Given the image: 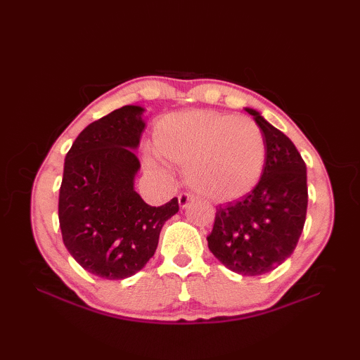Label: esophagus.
<instances>
[{"mask_svg":"<svg viewBox=\"0 0 360 360\" xmlns=\"http://www.w3.org/2000/svg\"><path fill=\"white\" fill-rule=\"evenodd\" d=\"M193 200V195H190V193H181L179 196H178V202H179V205L182 209H186L187 205H188V202Z\"/></svg>","mask_w":360,"mask_h":360,"instance_id":"obj_1","label":"esophagus"}]
</instances>
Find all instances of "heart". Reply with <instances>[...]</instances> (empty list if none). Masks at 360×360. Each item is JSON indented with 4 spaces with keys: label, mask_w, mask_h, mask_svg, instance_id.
Instances as JSON below:
<instances>
[{
    "label": "heart",
    "mask_w": 360,
    "mask_h": 360,
    "mask_svg": "<svg viewBox=\"0 0 360 360\" xmlns=\"http://www.w3.org/2000/svg\"><path fill=\"white\" fill-rule=\"evenodd\" d=\"M155 147L186 168V181L212 201H233L255 188L266 162V141L252 119L193 110L172 112L155 127ZM156 153L145 155L150 172L165 170Z\"/></svg>",
    "instance_id": "b5f03b06"
}]
</instances>
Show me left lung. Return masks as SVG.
<instances>
[{
  "label": "left lung",
  "instance_id": "1",
  "mask_svg": "<svg viewBox=\"0 0 360 360\" xmlns=\"http://www.w3.org/2000/svg\"><path fill=\"white\" fill-rule=\"evenodd\" d=\"M246 111L264 136V170L252 192L217 207L207 243L227 269L254 277L274 271L294 252L307 219L308 186L307 165L292 141L258 111Z\"/></svg>",
  "mask_w": 360,
  "mask_h": 360
}]
</instances>
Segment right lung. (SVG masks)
I'll use <instances>...</instances> for the list:
<instances>
[{
    "label": "right lung",
    "mask_w": 360,
    "mask_h": 360,
    "mask_svg": "<svg viewBox=\"0 0 360 360\" xmlns=\"http://www.w3.org/2000/svg\"><path fill=\"white\" fill-rule=\"evenodd\" d=\"M143 111L127 105L93 122L65 158L58 196L63 243L83 269L106 280L139 272L155 255L164 223L179 210L178 198L151 207L134 190Z\"/></svg>",
    "instance_id": "obj_1"
}]
</instances>
